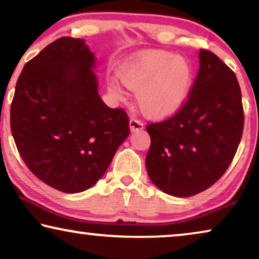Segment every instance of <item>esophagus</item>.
I'll list each match as a JSON object with an SVG mask.
<instances>
[{
  "instance_id": "esophagus-1",
  "label": "esophagus",
  "mask_w": 259,
  "mask_h": 259,
  "mask_svg": "<svg viewBox=\"0 0 259 259\" xmlns=\"http://www.w3.org/2000/svg\"><path fill=\"white\" fill-rule=\"evenodd\" d=\"M144 128V123L139 121V120L137 119H131L130 120V130L132 131V132H136V131H141Z\"/></svg>"
}]
</instances>
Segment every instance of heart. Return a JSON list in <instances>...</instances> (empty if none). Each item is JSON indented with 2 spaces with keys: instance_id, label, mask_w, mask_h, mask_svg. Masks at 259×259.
Here are the masks:
<instances>
[{
  "instance_id": "1",
  "label": "heart",
  "mask_w": 259,
  "mask_h": 259,
  "mask_svg": "<svg viewBox=\"0 0 259 259\" xmlns=\"http://www.w3.org/2000/svg\"><path fill=\"white\" fill-rule=\"evenodd\" d=\"M196 69L185 55L165 49H150L134 55L119 68L118 76L130 91L137 92V104L148 119L164 120L175 115L189 100ZM118 80L107 82L115 100L125 101L126 93Z\"/></svg>"
}]
</instances>
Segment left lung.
<instances>
[{"label":"left lung","mask_w":259,"mask_h":259,"mask_svg":"<svg viewBox=\"0 0 259 259\" xmlns=\"http://www.w3.org/2000/svg\"><path fill=\"white\" fill-rule=\"evenodd\" d=\"M243 126L242 92L235 73L213 53L201 49L189 100L172 118L146 127L151 182L169 196L203 192L231 164Z\"/></svg>","instance_id":"8db88e82"}]
</instances>
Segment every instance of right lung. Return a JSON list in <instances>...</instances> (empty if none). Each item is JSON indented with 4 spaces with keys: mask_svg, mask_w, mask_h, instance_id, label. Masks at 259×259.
<instances>
[{
    "mask_svg": "<svg viewBox=\"0 0 259 259\" xmlns=\"http://www.w3.org/2000/svg\"><path fill=\"white\" fill-rule=\"evenodd\" d=\"M97 59L83 38L61 37L24 65L10 107V128L28 168L65 193L105 175L130 136L121 108L99 95Z\"/></svg>",
    "mask_w": 259,
    "mask_h": 259,
    "instance_id": "obj_1",
    "label": "right lung"
}]
</instances>
